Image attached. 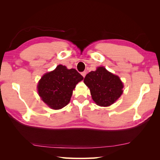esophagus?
I'll list each match as a JSON object with an SVG mask.
<instances>
[{"label":"esophagus","mask_w":160,"mask_h":160,"mask_svg":"<svg viewBox=\"0 0 160 160\" xmlns=\"http://www.w3.org/2000/svg\"><path fill=\"white\" fill-rule=\"evenodd\" d=\"M86 74H87V73H86V71H83V72H82L81 73V75H82V76L84 78L85 77V76H86Z\"/></svg>","instance_id":"34e87169"}]
</instances>
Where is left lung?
<instances>
[{
    "mask_svg": "<svg viewBox=\"0 0 160 160\" xmlns=\"http://www.w3.org/2000/svg\"><path fill=\"white\" fill-rule=\"evenodd\" d=\"M84 82L89 88L93 100L98 106L108 107L123 93V83L116 75L99 67L86 75Z\"/></svg>",
    "mask_w": 160,
    "mask_h": 160,
    "instance_id": "1",
    "label": "left lung"
}]
</instances>
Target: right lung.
<instances>
[{"label":"right lung","mask_w":160,"mask_h":160,"mask_svg":"<svg viewBox=\"0 0 160 160\" xmlns=\"http://www.w3.org/2000/svg\"><path fill=\"white\" fill-rule=\"evenodd\" d=\"M83 78L75 69H68L59 64L53 71L44 74L39 80L38 95L49 107L60 109L69 104L73 90Z\"/></svg>","instance_id":"right-lung-1"}]
</instances>
